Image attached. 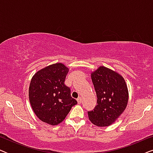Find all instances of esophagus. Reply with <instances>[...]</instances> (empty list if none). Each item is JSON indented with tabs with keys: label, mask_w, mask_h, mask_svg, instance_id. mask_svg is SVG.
<instances>
[{
	"label": "esophagus",
	"mask_w": 153,
	"mask_h": 153,
	"mask_svg": "<svg viewBox=\"0 0 153 153\" xmlns=\"http://www.w3.org/2000/svg\"><path fill=\"white\" fill-rule=\"evenodd\" d=\"M77 102H78V104H81V97H78L77 98Z\"/></svg>",
	"instance_id": "esophagus-1"
}]
</instances>
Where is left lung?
I'll return each mask as SVG.
<instances>
[{
  "mask_svg": "<svg viewBox=\"0 0 153 153\" xmlns=\"http://www.w3.org/2000/svg\"><path fill=\"white\" fill-rule=\"evenodd\" d=\"M97 95L95 108L88 111L89 120L96 126H109L123 114L128 102V90L123 77L100 66L91 73Z\"/></svg>",
  "mask_w": 153,
  "mask_h": 153,
  "instance_id": "8db88e82",
  "label": "left lung"
}]
</instances>
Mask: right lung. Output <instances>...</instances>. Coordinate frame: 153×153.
I'll return each mask as SVG.
<instances>
[{"mask_svg":"<svg viewBox=\"0 0 153 153\" xmlns=\"http://www.w3.org/2000/svg\"><path fill=\"white\" fill-rule=\"evenodd\" d=\"M68 68L62 63L51 65L39 70L31 79L29 100L39 120L51 125L64 120L76 100L65 84Z\"/></svg>","mask_w":153,"mask_h":153,"instance_id":"obj_1","label":"right lung"}]
</instances>
